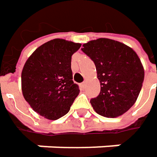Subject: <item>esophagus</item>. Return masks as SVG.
Returning <instances> with one entry per match:
<instances>
[{
  "instance_id": "esophagus-1",
  "label": "esophagus",
  "mask_w": 157,
  "mask_h": 157,
  "mask_svg": "<svg viewBox=\"0 0 157 157\" xmlns=\"http://www.w3.org/2000/svg\"><path fill=\"white\" fill-rule=\"evenodd\" d=\"M86 82L81 83V84H80V88H81V89H85V88H86Z\"/></svg>"
}]
</instances>
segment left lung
<instances>
[{"mask_svg":"<svg viewBox=\"0 0 157 157\" xmlns=\"http://www.w3.org/2000/svg\"><path fill=\"white\" fill-rule=\"evenodd\" d=\"M81 50L94 62L101 90L90 100L95 112L107 118L125 113L140 95L145 71L136 52L109 38H98L83 44Z\"/></svg>","mask_w":157,"mask_h":157,"instance_id":"obj_1","label":"left lung"}]
</instances>
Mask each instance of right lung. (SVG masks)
Listing matches in <instances>:
<instances>
[{
    "label": "right lung",
    "mask_w": 157,
    "mask_h": 157,
    "mask_svg": "<svg viewBox=\"0 0 157 157\" xmlns=\"http://www.w3.org/2000/svg\"><path fill=\"white\" fill-rule=\"evenodd\" d=\"M81 44L51 40L39 46L27 60L21 73L25 100L41 116L57 120L70 111L79 94L72 80L71 56Z\"/></svg>",
    "instance_id": "obj_1"
}]
</instances>
